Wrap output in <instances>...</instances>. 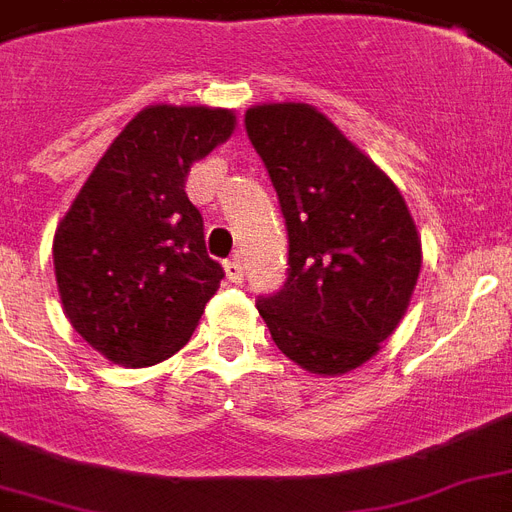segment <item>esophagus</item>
I'll return each instance as SVG.
<instances>
[{"label":"esophagus","mask_w":512,"mask_h":512,"mask_svg":"<svg viewBox=\"0 0 512 512\" xmlns=\"http://www.w3.org/2000/svg\"><path fill=\"white\" fill-rule=\"evenodd\" d=\"M225 276H228V281L231 284H241L244 281V268H241L239 257H231V260H225Z\"/></svg>","instance_id":"obj_1"}]
</instances>
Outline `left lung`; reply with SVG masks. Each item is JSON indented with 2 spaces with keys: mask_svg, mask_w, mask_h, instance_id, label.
<instances>
[{
  "mask_svg": "<svg viewBox=\"0 0 512 512\" xmlns=\"http://www.w3.org/2000/svg\"><path fill=\"white\" fill-rule=\"evenodd\" d=\"M247 138L287 225V281L257 297L276 348L313 374H345L404 316L422 252L404 196L327 116L305 103L255 106Z\"/></svg>",
  "mask_w": 512,
  "mask_h": 512,
  "instance_id": "left-lung-1",
  "label": "left lung"
}]
</instances>
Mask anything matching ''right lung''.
<instances>
[{
    "label": "right lung",
    "mask_w": 512,
    "mask_h": 512,
    "mask_svg": "<svg viewBox=\"0 0 512 512\" xmlns=\"http://www.w3.org/2000/svg\"><path fill=\"white\" fill-rule=\"evenodd\" d=\"M225 108L151 106L111 143L60 220L52 257L71 327L122 366L183 348L225 273L185 193L191 164L231 138Z\"/></svg>",
    "instance_id": "right-lung-1"
}]
</instances>
